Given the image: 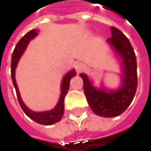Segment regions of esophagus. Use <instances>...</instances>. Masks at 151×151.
Here are the masks:
<instances>
[{"mask_svg":"<svg viewBox=\"0 0 151 151\" xmlns=\"http://www.w3.org/2000/svg\"><path fill=\"white\" fill-rule=\"evenodd\" d=\"M74 68H75L76 73L79 74V73H81L84 69V64L83 62H81V61H76L74 64Z\"/></svg>","mask_w":151,"mask_h":151,"instance_id":"obj_1","label":"esophagus"}]
</instances>
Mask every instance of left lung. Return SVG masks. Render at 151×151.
Listing matches in <instances>:
<instances>
[{
    "label": "left lung",
    "instance_id": "1",
    "mask_svg": "<svg viewBox=\"0 0 151 151\" xmlns=\"http://www.w3.org/2000/svg\"><path fill=\"white\" fill-rule=\"evenodd\" d=\"M112 36L108 41L123 59V85L116 91L106 92L94 88L87 76L81 74L83 91L92 111L98 116L113 117L121 115L133 101L138 84L136 56L128 38L116 27H111Z\"/></svg>",
    "mask_w": 151,
    "mask_h": 151
}]
</instances>
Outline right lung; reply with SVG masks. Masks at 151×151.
<instances>
[{"label":"right lung","mask_w":151,"mask_h":151,"mask_svg":"<svg viewBox=\"0 0 151 151\" xmlns=\"http://www.w3.org/2000/svg\"><path fill=\"white\" fill-rule=\"evenodd\" d=\"M37 35L36 30H31L29 31L27 34H26L18 42L14 49V51L12 53V57H11V79L13 82V85L16 89V92H17V101L18 103H19L21 109H23V111L25 112V114L30 117L32 120L35 121L38 124H44V125H50L53 124L55 123L59 122L63 114H64V100L65 97L67 95V93L69 89V84H70V80L73 76H75V75H76L75 70L70 71L69 73L67 74V76L64 77L63 81H62V85H61V95L60 98V101L53 109H51L50 111H46V112H35L30 110L28 108H27V106L23 103L19 92H18V89H17V85L15 80V70H16V67L17 65L18 60L21 57V55L23 54L25 49L27 48V43L29 42V41L31 39H33L35 35Z\"/></svg>","instance_id":"1"}]
</instances>
